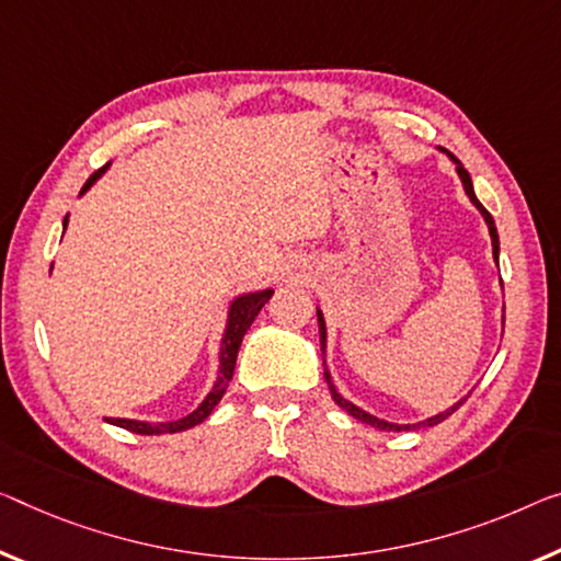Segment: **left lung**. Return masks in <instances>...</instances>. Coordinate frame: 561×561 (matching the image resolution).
Masks as SVG:
<instances>
[{
  "mask_svg": "<svg viewBox=\"0 0 561 561\" xmlns=\"http://www.w3.org/2000/svg\"><path fill=\"white\" fill-rule=\"evenodd\" d=\"M442 152H446L444 148H438ZM449 158L456 162V172H459V178H461V183H463V191H467V195H469V201L477 205V210L484 215V220H486V226H489V236H491V251H494V261H499V232H496V226H494V218H491L489 215V210L484 208V205H481L479 201H477V195H473V185H471V178H469V172L463 170V165L459 160L454 158V154L449 152ZM318 333H321V353H323V366H325V321H323V313L321 310H318ZM323 376H325V383H329V391H331V396H333V401L339 403V407L343 409V411H348L353 419H358V421H364V424H368V426H374V428H381V431H401V428H416V426H436V424H442L444 419H449L451 413L461 407L463 401L467 399H461L459 403H454L451 409H446L444 413H436V416H431V419H426V421H421V424H389V421H383V419H376V416H370V413H366L364 409H358L356 403H351V401H346L343 399V396L335 391V386H333V381H331V374H329V368H323Z\"/></svg>",
  "mask_w": 561,
  "mask_h": 561,
  "instance_id": "1",
  "label": "left lung"
}]
</instances>
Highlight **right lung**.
I'll return each instance as SVG.
<instances>
[{"label":"right lung","instance_id":"obj_1","mask_svg":"<svg viewBox=\"0 0 561 561\" xmlns=\"http://www.w3.org/2000/svg\"><path fill=\"white\" fill-rule=\"evenodd\" d=\"M102 172H105V168L94 172V175L88 180V183H84L82 193L90 191L92 183L102 175ZM65 228H67V218H65ZM271 296H273V290L268 288V290H257V293H245V296H240V298H236L230 304L226 333H222V341H220V370H218V378H215L210 393L205 396L201 407H197L193 413H187V416L178 419V421H168V424H148V421H135V419H107L110 424L133 431V434H142V436L178 434V431H185V428H193L197 424H203V421L213 413V409L220 403L222 393L228 391V383H230V378H232V370H236V358H238L240 343H243V335L248 333V329H251V323L255 321V316L261 313V308L268 304Z\"/></svg>","mask_w":561,"mask_h":561}]
</instances>
